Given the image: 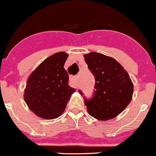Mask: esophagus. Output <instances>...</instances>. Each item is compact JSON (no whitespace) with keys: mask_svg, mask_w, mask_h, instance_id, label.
Wrapping results in <instances>:
<instances>
[{"mask_svg":"<svg viewBox=\"0 0 156 156\" xmlns=\"http://www.w3.org/2000/svg\"><path fill=\"white\" fill-rule=\"evenodd\" d=\"M69 80H70L71 83H73V85L75 86V87H76V86H77V80H78V77H77L76 76H70V78H69Z\"/></svg>","mask_w":156,"mask_h":156,"instance_id":"obj_1","label":"esophagus"}]
</instances>
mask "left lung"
Returning a JSON list of instances; mask_svg holds the SVG:
<instances>
[{
	"mask_svg": "<svg viewBox=\"0 0 156 156\" xmlns=\"http://www.w3.org/2000/svg\"><path fill=\"white\" fill-rule=\"evenodd\" d=\"M85 62L94 76L95 84L91 98L83 95L87 112L99 120L117 117L131 101L133 86L129 75L114 58L97 52L84 55Z\"/></svg>",
	"mask_w": 156,
	"mask_h": 156,
	"instance_id": "left-lung-1",
	"label": "left lung"
}]
</instances>
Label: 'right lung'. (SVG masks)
I'll return each mask as SVG.
<instances>
[{"label": "right lung", "mask_w": 156, "mask_h": 156, "mask_svg": "<svg viewBox=\"0 0 156 156\" xmlns=\"http://www.w3.org/2000/svg\"><path fill=\"white\" fill-rule=\"evenodd\" d=\"M67 57L64 52L51 55L28 78L24 99L39 117L48 119L59 117L76 91L68 84L69 76L64 68Z\"/></svg>", "instance_id": "obj_1"}]
</instances>
